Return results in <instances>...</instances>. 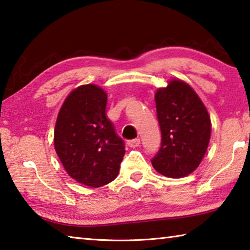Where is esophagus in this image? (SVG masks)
<instances>
[{"label": "esophagus", "mask_w": 250, "mask_h": 250, "mask_svg": "<svg viewBox=\"0 0 250 250\" xmlns=\"http://www.w3.org/2000/svg\"><path fill=\"white\" fill-rule=\"evenodd\" d=\"M128 146L130 147H137L140 146V139H132V140H129L128 141Z\"/></svg>", "instance_id": "1"}]
</instances>
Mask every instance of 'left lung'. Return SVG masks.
Here are the masks:
<instances>
[{"label": "left lung", "mask_w": 250, "mask_h": 250, "mask_svg": "<svg viewBox=\"0 0 250 250\" xmlns=\"http://www.w3.org/2000/svg\"><path fill=\"white\" fill-rule=\"evenodd\" d=\"M161 147L151 160L164 176L179 179L200 166L210 139V118L200 97L182 80L173 79L155 94Z\"/></svg>", "instance_id": "8db88e82"}]
</instances>
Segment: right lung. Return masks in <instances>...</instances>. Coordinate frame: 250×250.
I'll return each instance as SVG.
<instances>
[{
	"mask_svg": "<svg viewBox=\"0 0 250 250\" xmlns=\"http://www.w3.org/2000/svg\"><path fill=\"white\" fill-rule=\"evenodd\" d=\"M107 94L83 84L67 97L54 131L55 150L71 179L99 188L118 176L125 150L105 113Z\"/></svg>",
	"mask_w": 250,
	"mask_h": 250,
	"instance_id": "obj_1",
	"label": "right lung"
}]
</instances>
